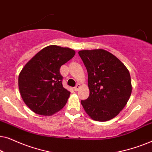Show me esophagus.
<instances>
[{
  "mask_svg": "<svg viewBox=\"0 0 152 152\" xmlns=\"http://www.w3.org/2000/svg\"><path fill=\"white\" fill-rule=\"evenodd\" d=\"M80 86H80V84H77L74 87V90L75 91H77L79 90V89H80Z\"/></svg>",
  "mask_w": 152,
  "mask_h": 152,
  "instance_id": "obj_1",
  "label": "esophagus"
}]
</instances>
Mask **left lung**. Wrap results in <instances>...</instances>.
Listing matches in <instances>:
<instances>
[{"mask_svg": "<svg viewBox=\"0 0 152 152\" xmlns=\"http://www.w3.org/2000/svg\"><path fill=\"white\" fill-rule=\"evenodd\" d=\"M78 53L86 68L90 91L89 97L81 104L93 120L113 119L132 94L129 72L120 59L105 50H85Z\"/></svg>", "mask_w": 152, "mask_h": 152, "instance_id": "8db88e82", "label": "left lung"}]
</instances>
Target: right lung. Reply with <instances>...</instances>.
<instances>
[{"label": "right lung", "mask_w": 152, "mask_h": 152, "mask_svg": "<svg viewBox=\"0 0 152 152\" xmlns=\"http://www.w3.org/2000/svg\"><path fill=\"white\" fill-rule=\"evenodd\" d=\"M75 55L72 49L49 45L23 68L18 88L25 104L35 113L52 115L65 106L70 93L63 87L59 69Z\"/></svg>", "instance_id": "add662e5"}]
</instances>
